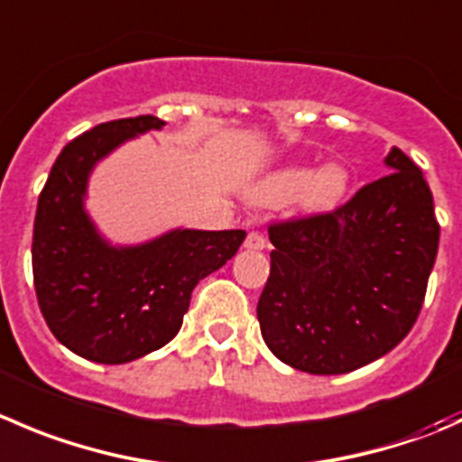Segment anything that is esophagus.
<instances>
[{"label": "esophagus", "instance_id": "1", "mask_svg": "<svg viewBox=\"0 0 462 462\" xmlns=\"http://www.w3.org/2000/svg\"><path fill=\"white\" fill-rule=\"evenodd\" d=\"M244 245L248 250H263V248H266V236H263L262 232L253 230V232H248V236H245Z\"/></svg>", "mask_w": 462, "mask_h": 462}]
</instances>
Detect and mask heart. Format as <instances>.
Returning <instances> with one entry per match:
<instances>
[{
	"label": "heart",
	"instance_id": "1",
	"mask_svg": "<svg viewBox=\"0 0 462 462\" xmlns=\"http://www.w3.org/2000/svg\"><path fill=\"white\" fill-rule=\"evenodd\" d=\"M350 187V171L338 162L322 164L316 171L304 167H291L275 173L259 196L268 203H284L298 196L300 205L309 212H325L336 208Z\"/></svg>",
	"mask_w": 462,
	"mask_h": 462
}]
</instances>
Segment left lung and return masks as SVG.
Returning <instances> with one entry per match:
<instances>
[{
  "instance_id": "left-lung-1",
  "label": "left lung",
  "mask_w": 462,
  "mask_h": 462,
  "mask_svg": "<svg viewBox=\"0 0 462 462\" xmlns=\"http://www.w3.org/2000/svg\"><path fill=\"white\" fill-rule=\"evenodd\" d=\"M388 176L331 212L268 226L271 275L257 302L268 350L309 374L377 361L415 325L436 263L433 196L397 146Z\"/></svg>"
}]
</instances>
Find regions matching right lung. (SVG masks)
Listing matches in <instances>:
<instances>
[{
	"label": "right lung",
	"instance_id": "obj_1",
	"mask_svg": "<svg viewBox=\"0 0 462 462\" xmlns=\"http://www.w3.org/2000/svg\"><path fill=\"white\" fill-rule=\"evenodd\" d=\"M153 115L115 119L71 140L53 162L33 223V284L51 334L97 364H128L178 334L191 291L244 244V230H173L135 248H112L83 209L94 164L151 128Z\"/></svg>",
	"mask_w": 462,
	"mask_h": 462
}]
</instances>
